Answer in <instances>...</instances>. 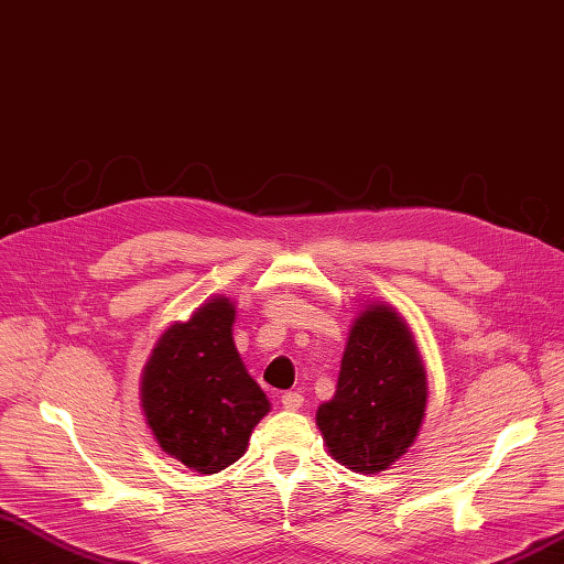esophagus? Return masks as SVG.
I'll return each mask as SVG.
<instances>
[{
  "label": "esophagus",
  "mask_w": 564,
  "mask_h": 564,
  "mask_svg": "<svg viewBox=\"0 0 564 564\" xmlns=\"http://www.w3.org/2000/svg\"><path fill=\"white\" fill-rule=\"evenodd\" d=\"M302 402H305V395H302L300 391H288V393H283L281 395V405L285 408V410H300L302 408Z\"/></svg>",
  "instance_id": "34e87169"
}]
</instances>
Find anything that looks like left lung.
I'll return each instance as SVG.
<instances>
[{"label":"left lung","mask_w":564,"mask_h":564,"mask_svg":"<svg viewBox=\"0 0 564 564\" xmlns=\"http://www.w3.org/2000/svg\"><path fill=\"white\" fill-rule=\"evenodd\" d=\"M426 369L405 319L367 305L345 345L336 395L316 410L328 453L352 471L377 474L408 453L426 412Z\"/></svg>","instance_id":"left-lung-1"}]
</instances>
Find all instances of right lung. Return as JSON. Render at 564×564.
Returning a JSON list of instances; mask_svg holds the SVG:
<instances>
[{"instance_id": "right-lung-1", "label": "right lung", "mask_w": 564, "mask_h": 564, "mask_svg": "<svg viewBox=\"0 0 564 564\" xmlns=\"http://www.w3.org/2000/svg\"><path fill=\"white\" fill-rule=\"evenodd\" d=\"M234 322V302L207 300L191 319L164 330L142 369V412L156 443L199 474L240 459L271 410L236 350Z\"/></svg>"}]
</instances>
